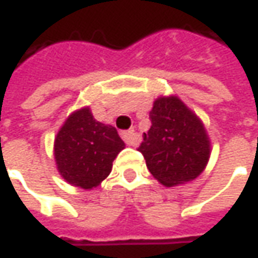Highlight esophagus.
<instances>
[{
    "instance_id": "34e87169",
    "label": "esophagus",
    "mask_w": 258,
    "mask_h": 258,
    "mask_svg": "<svg viewBox=\"0 0 258 258\" xmlns=\"http://www.w3.org/2000/svg\"><path fill=\"white\" fill-rule=\"evenodd\" d=\"M122 140H124V143L127 144V145H138L140 143V137L137 136V133L134 130H128V131H122L121 133Z\"/></svg>"
}]
</instances>
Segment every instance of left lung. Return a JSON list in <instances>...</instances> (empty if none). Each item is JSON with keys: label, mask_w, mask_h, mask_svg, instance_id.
<instances>
[{"label": "left lung", "mask_w": 258, "mask_h": 258, "mask_svg": "<svg viewBox=\"0 0 258 258\" xmlns=\"http://www.w3.org/2000/svg\"><path fill=\"white\" fill-rule=\"evenodd\" d=\"M151 128L138 147L154 178L173 186L199 176L208 164L209 138L203 124L176 97L155 100Z\"/></svg>", "instance_id": "left-lung-1"}]
</instances>
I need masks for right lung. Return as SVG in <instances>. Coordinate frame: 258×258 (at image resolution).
I'll return each mask as SVG.
<instances>
[{"instance_id":"add662e5","label":"right lung","mask_w":258,"mask_h":258,"mask_svg":"<svg viewBox=\"0 0 258 258\" xmlns=\"http://www.w3.org/2000/svg\"><path fill=\"white\" fill-rule=\"evenodd\" d=\"M124 143L113 125L93 118L89 108L70 115L55 138V159L64 179L92 189L111 172L113 161Z\"/></svg>"}]
</instances>
